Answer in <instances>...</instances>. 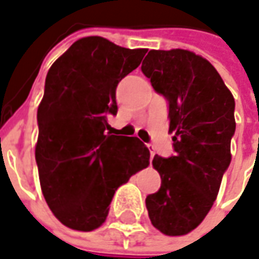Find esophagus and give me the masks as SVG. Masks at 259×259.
Segmentation results:
<instances>
[{"label":"esophagus","instance_id":"obj_1","mask_svg":"<svg viewBox=\"0 0 259 259\" xmlns=\"http://www.w3.org/2000/svg\"><path fill=\"white\" fill-rule=\"evenodd\" d=\"M148 150H150L151 152V157H154V155H155V147H154L152 144H148Z\"/></svg>","mask_w":259,"mask_h":259}]
</instances>
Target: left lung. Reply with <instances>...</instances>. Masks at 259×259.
Listing matches in <instances>:
<instances>
[{"mask_svg": "<svg viewBox=\"0 0 259 259\" xmlns=\"http://www.w3.org/2000/svg\"><path fill=\"white\" fill-rule=\"evenodd\" d=\"M141 71L168 102L174 155H155L161 187L145 198L152 225L185 235L209 212L231 162L235 101L217 69L187 50H151Z\"/></svg>", "mask_w": 259, "mask_h": 259, "instance_id": "left-lung-1", "label": "left lung"}]
</instances>
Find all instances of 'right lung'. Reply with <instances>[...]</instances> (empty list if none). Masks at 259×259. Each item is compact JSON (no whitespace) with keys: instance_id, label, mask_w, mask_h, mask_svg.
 I'll return each instance as SVG.
<instances>
[{"instance_id":"add662e5","label":"right lung","mask_w":259,"mask_h":259,"mask_svg":"<svg viewBox=\"0 0 259 259\" xmlns=\"http://www.w3.org/2000/svg\"><path fill=\"white\" fill-rule=\"evenodd\" d=\"M145 53L85 36L47 74L36 112L35 161L45 201L68 228H98L118 187L150 164L144 142L111 135L108 124V115H117L118 82Z\"/></svg>"}]
</instances>
